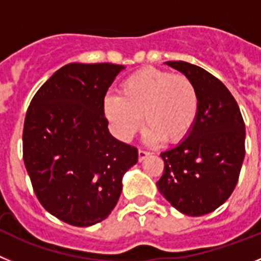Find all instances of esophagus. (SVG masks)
<instances>
[{"label":"esophagus","mask_w":261,"mask_h":261,"mask_svg":"<svg viewBox=\"0 0 261 261\" xmlns=\"http://www.w3.org/2000/svg\"><path fill=\"white\" fill-rule=\"evenodd\" d=\"M149 152H147V151H143V149H139V151H138V156H139V161H143V160H145L147 159L148 156H149Z\"/></svg>","instance_id":"34e87169"}]
</instances>
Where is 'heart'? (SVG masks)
<instances>
[{
    "instance_id": "1",
    "label": "heart",
    "mask_w": 261,
    "mask_h": 261,
    "mask_svg": "<svg viewBox=\"0 0 261 261\" xmlns=\"http://www.w3.org/2000/svg\"><path fill=\"white\" fill-rule=\"evenodd\" d=\"M198 108V92L191 79L156 67L131 74L121 83L119 96L108 95L102 101L114 135L123 142L140 130L143 116L148 142L179 143L191 131Z\"/></svg>"
}]
</instances>
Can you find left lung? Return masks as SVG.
Instances as JSON below:
<instances>
[{"label":"left lung","mask_w":261,"mask_h":261,"mask_svg":"<svg viewBox=\"0 0 261 261\" xmlns=\"http://www.w3.org/2000/svg\"><path fill=\"white\" fill-rule=\"evenodd\" d=\"M165 63L191 79L199 108L189 135L160 154L165 166L157 189L183 215L203 216L222 205L236 189L246 153L245 122L221 81L189 62Z\"/></svg>","instance_id":"obj_1"}]
</instances>
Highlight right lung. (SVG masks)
Returning <instances> with one entry per match:
<instances>
[{
	"label": "right lung",
	"mask_w": 261,
	"mask_h": 261,
	"mask_svg": "<svg viewBox=\"0 0 261 261\" xmlns=\"http://www.w3.org/2000/svg\"><path fill=\"white\" fill-rule=\"evenodd\" d=\"M113 63H69L40 87L23 128V160L41 205L61 221L91 226L110 215L138 149L108 128L102 101Z\"/></svg>",
	"instance_id": "1"
}]
</instances>
